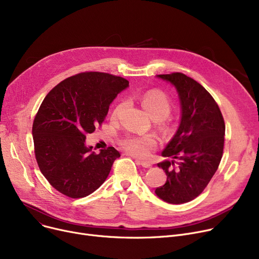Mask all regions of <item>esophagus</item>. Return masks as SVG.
I'll use <instances>...</instances> for the list:
<instances>
[{
	"label": "esophagus",
	"mask_w": 259,
	"mask_h": 259,
	"mask_svg": "<svg viewBox=\"0 0 259 259\" xmlns=\"http://www.w3.org/2000/svg\"><path fill=\"white\" fill-rule=\"evenodd\" d=\"M135 161H137L139 165H142L144 168H151V167H152V164H151L150 161L142 160V159H135Z\"/></svg>",
	"instance_id": "34e87169"
}]
</instances>
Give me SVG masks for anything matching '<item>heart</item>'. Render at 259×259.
<instances>
[{"instance_id":"obj_1","label":"heart","mask_w":259,"mask_h":259,"mask_svg":"<svg viewBox=\"0 0 259 259\" xmlns=\"http://www.w3.org/2000/svg\"><path fill=\"white\" fill-rule=\"evenodd\" d=\"M141 102L146 111L155 120H159L161 126H167V116L172 110V104L165 93L158 90H151L144 93L141 97ZM126 107V101H121L114 107L112 116L117 117L122 109ZM120 146L130 154L145 157L150 153L151 149L156 147L157 139L155 135H134L127 134L119 141Z\"/></svg>"}]
</instances>
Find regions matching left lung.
<instances>
[{
  "mask_svg": "<svg viewBox=\"0 0 259 259\" xmlns=\"http://www.w3.org/2000/svg\"><path fill=\"white\" fill-rule=\"evenodd\" d=\"M157 76L176 88L182 119L161 152L172 160L157 164L166 172L167 182L156 188L155 193L164 201L178 205L196 198L219 168L224 152L225 120L212 95L195 79L181 72Z\"/></svg>",
  "mask_w": 259,
  "mask_h": 259,
  "instance_id": "obj_1",
  "label": "left lung"
}]
</instances>
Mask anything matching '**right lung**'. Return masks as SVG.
Instances as JSON below:
<instances>
[{
	"mask_svg": "<svg viewBox=\"0 0 259 259\" xmlns=\"http://www.w3.org/2000/svg\"><path fill=\"white\" fill-rule=\"evenodd\" d=\"M129 86L120 76L81 72L52 88L32 125L34 154L49 184L68 197H85L106 181L114 160L113 147L100 153L85 145L86 134L101 127L109 106Z\"/></svg>",
	"mask_w": 259,
	"mask_h": 259,
	"instance_id": "obj_1",
	"label": "right lung"
}]
</instances>
